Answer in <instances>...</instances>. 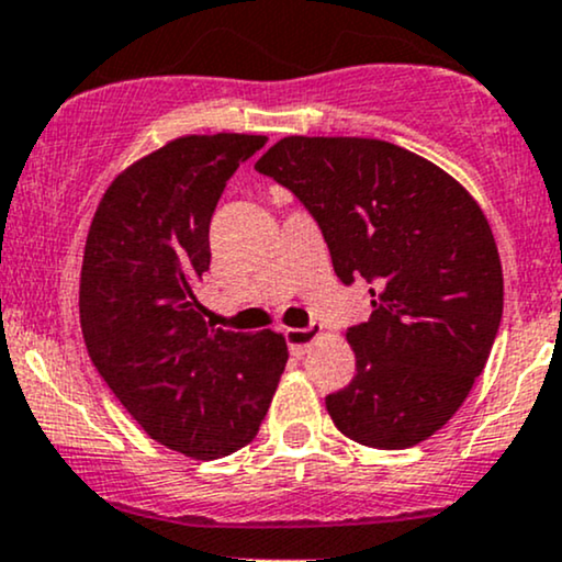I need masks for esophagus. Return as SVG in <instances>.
Segmentation results:
<instances>
[{
    "instance_id": "34e87169",
    "label": "esophagus",
    "mask_w": 562,
    "mask_h": 562,
    "mask_svg": "<svg viewBox=\"0 0 562 562\" xmlns=\"http://www.w3.org/2000/svg\"><path fill=\"white\" fill-rule=\"evenodd\" d=\"M286 336V345L292 349V355H305L310 345L321 336V326H310V328H286L283 331Z\"/></svg>"
}]
</instances>
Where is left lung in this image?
Instances as JSON below:
<instances>
[{"instance_id": "8db88e82", "label": "left lung", "mask_w": 562, "mask_h": 562, "mask_svg": "<svg viewBox=\"0 0 562 562\" xmlns=\"http://www.w3.org/2000/svg\"><path fill=\"white\" fill-rule=\"evenodd\" d=\"M255 170L318 221L336 276L371 283V318L347 331L358 373L328 394L358 445L405 450L458 413L503 321L490 221L426 157L360 136H286Z\"/></svg>"}]
</instances>
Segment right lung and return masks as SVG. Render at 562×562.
Wrapping results in <instances>:
<instances>
[{
	"mask_svg": "<svg viewBox=\"0 0 562 562\" xmlns=\"http://www.w3.org/2000/svg\"><path fill=\"white\" fill-rule=\"evenodd\" d=\"M268 136H181L117 173L89 226L81 331L89 358L151 439L194 460L260 431L286 368L281 334L210 328L194 286L226 181Z\"/></svg>",
	"mask_w": 562,
	"mask_h": 562,
	"instance_id": "right-lung-1",
	"label": "right lung"
}]
</instances>
